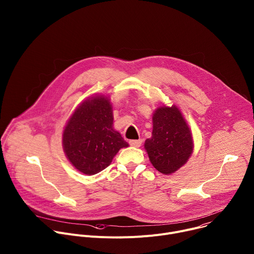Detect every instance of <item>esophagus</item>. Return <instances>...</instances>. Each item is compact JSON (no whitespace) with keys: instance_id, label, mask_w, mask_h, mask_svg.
I'll use <instances>...</instances> for the list:
<instances>
[{"instance_id":"1","label":"esophagus","mask_w":254,"mask_h":254,"mask_svg":"<svg viewBox=\"0 0 254 254\" xmlns=\"http://www.w3.org/2000/svg\"><path fill=\"white\" fill-rule=\"evenodd\" d=\"M141 142H142L141 139H131V140H129V144L131 147H134V148L140 147Z\"/></svg>"}]
</instances>
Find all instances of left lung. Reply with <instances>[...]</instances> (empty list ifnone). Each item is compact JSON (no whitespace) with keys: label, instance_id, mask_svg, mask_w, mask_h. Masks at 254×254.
<instances>
[{"label":"left lung","instance_id":"left-lung-1","mask_svg":"<svg viewBox=\"0 0 254 254\" xmlns=\"http://www.w3.org/2000/svg\"><path fill=\"white\" fill-rule=\"evenodd\" d=\"M193 137L183 115L174 104L160 106L153 115L152 137L144 141L152 165L170 175L184 166L193 153Z\"/></svg>","mask_w":254,"mask_h":254}]
</instances>
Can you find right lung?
Masks as SVG:
<instances>
[{"mask_svg":"<svg viewBox=\"0 0 254 254\" xmlns=\"http://www.w3.org/2000/svg\"><path fill=\"white\" fill-rule=\"evenodd\" d=\"M113 105L103 95L85 99L72 114L63 130L64 153L76 170L95 175L111 165L128 143L114 127Z\"/></svg>","mask_w":254,"mask_h":254,"instance_id":"1","label":"right lung"}]
</instances>
